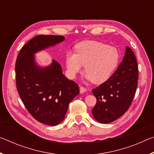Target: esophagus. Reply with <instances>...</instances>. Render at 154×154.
<instances>
[{"label": "esophagus", "mask_w": 154, "mask_h": 154, "mask_svg": "<svg viewBox=\"0 0 154 154\" xmlns=\"http://www.w3.org/2000/svg\"><path fill=\"white\" fill-rule=\"evenodd\" d=\"M79 91H80V93H83L86 91V88L83 86H81L79 88Z\"/></svg>", "instance_id": "obj_1"}]
</instances>
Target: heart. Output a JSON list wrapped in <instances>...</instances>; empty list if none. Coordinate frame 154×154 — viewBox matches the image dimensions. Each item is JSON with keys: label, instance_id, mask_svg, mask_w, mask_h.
Returning a JSON list of instances; mask_svg holds the SVG:
<instances>
[{"label": "heart", "instance_id": "obj_1", "mask_svg": "<svg viewBox=\"0 0 154 154\" xmlns=\"http://www.w3.org/2000/svg\"><path fill=\"white\" fill-rule=\"evenodd\" d=\"M75 51H68L65 58L67 75L71 79H75L85 66V78L94 83H102L111 77L119 63L118 49L98 41L81 43Z\"/></svg>", "mask_w": 154, "mask_h": 154}]
</instances>
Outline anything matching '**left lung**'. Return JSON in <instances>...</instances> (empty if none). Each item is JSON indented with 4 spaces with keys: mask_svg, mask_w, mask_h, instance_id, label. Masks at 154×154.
Returning a JSON list of instances; mask_svg holds the SVG:
<instances>
[{
    "mask_svg": "<svg viewBox=\"0 0 154 154\" xmlns=\"http://www.w3.org/2000/svg\"><path fill=\"white\" fill-rule=\"evenodd\" d=\"M139 79V69L134 52L126 47V54L118 69L105 82L92 90L96 104L92 109L94 118L108 124L120 118L133 100Z\"/></svg>",
    "mask_w": 154,
    "mask_h": 154,
    "instance_id": "8db88e82",
    "label": "left lung"
}]
</instances>
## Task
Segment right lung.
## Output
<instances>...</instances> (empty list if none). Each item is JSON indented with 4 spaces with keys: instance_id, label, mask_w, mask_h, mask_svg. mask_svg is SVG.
Wrapping results in <instances>:
<instances>
[{
    "instance_id": "obj_1",
    "label": "right lung",
    "mask_w": 154,
    "mask_h": 154,
    "mask_svg": "<svg viewBox=\"0 0 154 154\" xmlns=\"http://www.w3.org/2000/svg\"><path fill=\"white\" fill-rule=\"evenodd\" d=\"M64 40L60 35H37L21 49L15 62L18 94L28 111L41 123L56 126L63 120L68 106L79 93V85L62 73L53 60L46 68L36 65L34 54Z\"/></svg>"
}]
</instances>
